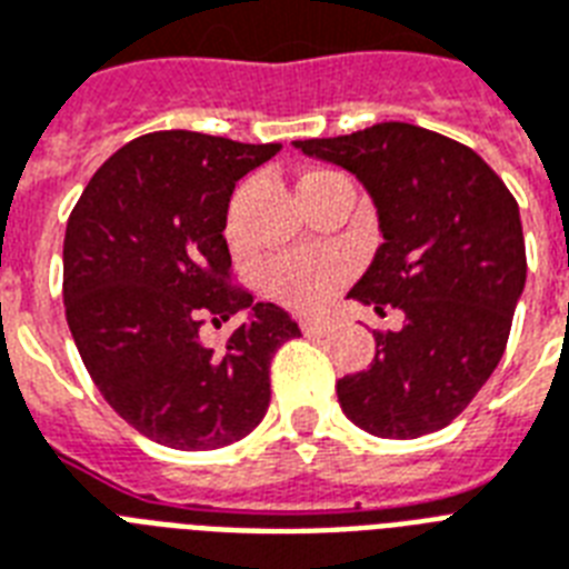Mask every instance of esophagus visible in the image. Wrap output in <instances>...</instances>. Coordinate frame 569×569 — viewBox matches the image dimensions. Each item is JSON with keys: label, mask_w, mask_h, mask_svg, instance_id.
I'll return each instance as SVG.
<instances>
[{"label": "esophagus", "mask_w": 569, "mask_h": 569, "mask_svg": "<svg viewBox=\"0 0 569 569\" xmlns=\"http://www.w3.org/2000/svg\"><path fill=\"white\" fill-rule=\"evenodd\" d=\"M299 329H302V335H308V338H320V335H329V331L335 329V322H331L329 317H306V320L299 322Z\"/></svg>", "instance_id": "34e87169"}]
</instances>
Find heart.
<instances>
[{
    "mask_svg": "<svg viewBox=\"0 0 569 569\" xmlns=\"http://www.w3.org/2000/svg\"><path fill=\"white\" fill-rule=\"evenodd\" d=\"M313 176V172H311ZM229 240H238L234 222H229ZM352 263L343 252L335 249H299L272 258L263 267V284L267 293L276 297L281 306L297 308V311H313L326 306L331 293L347 281Z\"/></svg>",
    "mask_w": 569,
    "mask_h": 569,
    "instance_id": "1",
    "label": "heart"
}]
</instances>
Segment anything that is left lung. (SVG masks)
<instances>
[{"mask_svg":"<svg viewBox=\"0 0 569 569\" xmlns=\"http://www.w3.org/2000/svg\"><path fill=\"white\" fill-rule=\"evenodd\" d=\"M361 181L385 243L349 297L399 308L370 367L338 381L349 420L376 438L438 431L470 406L506 352L526 284L520 208L470 147L411 122L293 140Z\"/></svg>","mask_w":569,"mask_h":569,"instance_id":"1","label":"left lung"}]
</instances>
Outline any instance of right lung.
Wrapping results in <instances>:
<instances>
[{
    "label": "right lung",
    "instance_id": "add662e5",
    "mask_svg": "<svg viewBox=\"0 0 569 569\" xmlns=\"http://www.w3.org/2000/svg\"><path fill=\"white\" fill-rule=\"evenodd\" d=\"M281 143L152 131L93 172L63 234V308L104 402L143 438L188 452L247 438L270 406V361L299 338L272 302L231 284V190ZM250 317L222 348L208 316Z\"/></svg>",
    "mask_w": 569,
    "mask_h": 569
}]
</instances>
